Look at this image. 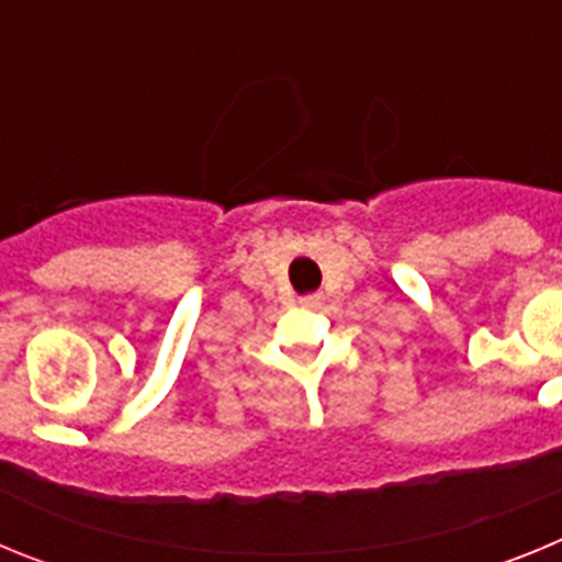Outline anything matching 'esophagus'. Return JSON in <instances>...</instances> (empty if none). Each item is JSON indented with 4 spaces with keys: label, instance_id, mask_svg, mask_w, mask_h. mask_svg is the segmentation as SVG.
Returning <instances> with one entry per match:
<instances>
[{
    "label": "esophagus",
    "instance_id": "34e87169",
    "mask_svg": "<svg viewBox=\"0 0 562 562\" xmlns=\"http://www.w3.org/2000/svg\"><path fill=\"white\" fill-rule=\"evenodd\" d=\"M317 301H321V295H304V297H301V304H304V306H315Z\"/></svg>",
    "mask_w": 562,
    "mask_h": 562
}]
</instances>
